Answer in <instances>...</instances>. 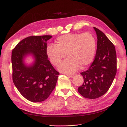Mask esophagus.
I'll use <instances>...</instances> for the list:
<instances>
[{"label": "esophagus", "instance_id": "esophagus-1", "mask_svg": "<svg viewBox=\"0 0 127 127\" xmlns=\"http://www.w3.org/2000/svg\"><path fill=\"white\" fill-rule=\"evenodd\" d=\"M65 74L66 75V76H68V77H72L74 76V74H68V73H66Z\"/></svg>", "mask_w": 127, "mask_h": 127}]
</instances>
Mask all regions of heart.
<instances>
[{"label": "heart", "instance_id": "heart-1", "mask_svg": "<svg viewBox=\"0 0 127 127\" xmlns=\"http://www.w3.org/2000/svg\"><path fill=\"white\" fill-rule=\"evenodd\" d=\"M56 44H50L46 48V55L50 62L57 66L65 57L68 58L59 66L64 72H73L79 68L85 69L92 63L96 51V41L92 34L70 33L58 37Z\"/></svg>", "mask_w": 127, "mask_h": 127}]
</instances>
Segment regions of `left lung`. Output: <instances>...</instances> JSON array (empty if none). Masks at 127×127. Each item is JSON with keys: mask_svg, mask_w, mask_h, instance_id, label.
Instances as JSON below:
<instances>
[{"mask_svg": "<svg viewBox=\"0 0 127 127\" xmlns=\"http://www.w3.org/2000/svg\"><path fill=\"white\" fill-rule=\"evenodd\" d=\"M97 35L95 59L87 70L82 72L84 82L78 88L79 93L88 99H96L109 90L117 72L115 47L107 36L94 27Z\"/></svg>", "mask_w": 127, "mask_h": 127, "instance_id": "left-lung-1", "label": "left lung"}]
</instances>
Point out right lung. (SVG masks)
Masks as SVG:
<instances>
[{"label":"right lung","instance_id":"right-lung-1","mask_svg":"<svg viewBox=\"0 0 127 127\" xmlns=\"http://www.w3.org/2000/svg\"><path fill=\"white\" fill-rule=\"evenodd\" d=\"M51 37V35L27 37L12 51L13 82L29 101H44L56 87L59 73L48 60L46 55V42ZM28 54L34 58V63L29 66L24 63V58Z\"/></svg>","mask_w":127,"mask_h":127}]
</instances>
